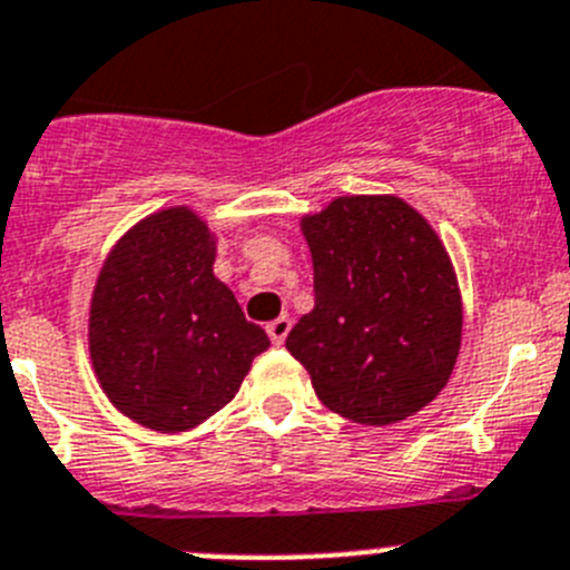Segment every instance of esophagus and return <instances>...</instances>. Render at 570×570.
<instances>
[{
	"instance_id": "1",
	"label": "esophagus",
	"mask_w": 570,
	"mask_h": 570,
	"mask_svg": "<svg viewBox=\"0 0 570 570\" xmlns=\"http://www.w3.org/2000/svg\"><path fill=\"white\" fill-rule=\"evenodd\" d=\"M289 328H292V321L286 315L275 317L273 323H267V334H269V340H273L275 345H284V340H286V334H289Z\"/></svg>"
}]
</instances>
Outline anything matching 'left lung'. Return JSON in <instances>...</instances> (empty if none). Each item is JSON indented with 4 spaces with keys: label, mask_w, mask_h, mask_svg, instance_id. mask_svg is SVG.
Instances as JSON below:
<instances>
[{
    "label": "left lung",
    "mask_w": 570,
    "mask_h": 570,
    "mask_svg": "<svg viewBox=\"0 0 570 570\" xmlns=\"http://www.w3.org/2000/svg\"><path fill=\"white\" fill-rule=\"evenodd\" d=\"M315 309L286 337L328 411L393 424L422 411L453 374L461 295L433 227L396 196H340L301 222Z\"/></svg>",
    "instance_id": "obj_1"
}]
</instances>
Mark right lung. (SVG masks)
<instances>
[{"label":"right lung","instance_id":"obj_1","mask_svg":"<svg viewBox=\"0 0 570 570\" xmlns=\"http://www.w3.org/2000/svg\"><path fill=\"white\" fill-rule=\"evenodd\" d=\"M213 242L188 207L131 227L106 258L89 309V354L111 405L163 433L190 430L230 402L269 348L213 275Z\"/></svg>","mask_w":570,"mask_h":570}]
</instances>
